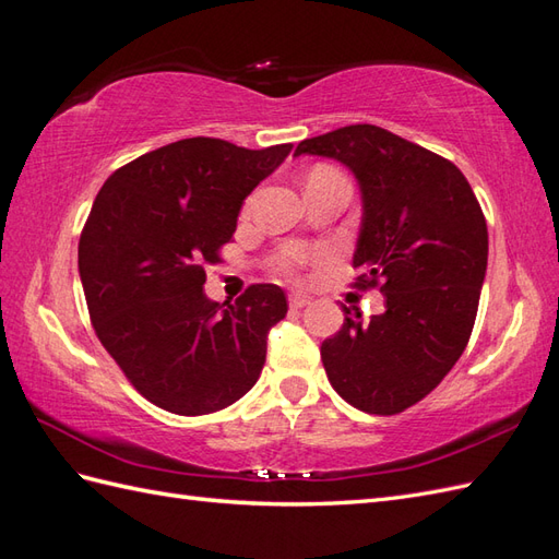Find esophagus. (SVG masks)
Segmentation results:
<instances>
[{"label":"esophagus","instance_id":"34e87169","mask_svg":"<svg viewBox=\"0 0 559 559\" xmlns=\"http://www.w3.org/2000/svg\"><path fill=\"white\" fill-rule=\"evenodd\" d=\"M308 304H311V299H308L306 294H299V292L289 294V306H292V308H304V306H308Z\"/></svg>","mask_w":559,"mask_h":559}]
</instances>
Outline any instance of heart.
<instances>
[{
	"instance_id": "obj_1",
	"label": "heart",
	"mask_w": 559,
	"mask_h": 559,
	"mask_svg": "<svg viewBox=\"0 0 559 559\" xmlns=\"http://www.w3.org/2000/svg\"><path fill=\"white\" fill-rule=\"evenodd\" d=\"M304 260V255L301 253H284L282 258H280V267L282 270H287V272H292L296 265H299Z\"/></svg>"
}]
</instances>
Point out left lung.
Returning <instances> with one entry per match:
<instances>
[{"mask_svg":"<svg viewBox=\"0 0 559 559\" xmlns=\"http://www.w3.org/2000/svg\"><path fill=\"white\" fill-rule=\"evenodd\" d=\"M346 165L364 201L354 287L380 289L384 313L342 306L320 346L328 380L358 412L394 416L438 388L466 349L488 267V227L450 159L373 123L306 139L294 155Z\"/></svg>","mask_w":559,"mask_h":559,"instance_id":"obj_1","label":"left lung"}]
</instances>
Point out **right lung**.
Returning a JSON list of instances; mask_svg holds the SVG:
<instances>
[{
	"instance_id": "add662e5",
	"label": "right lung",
	"mask_w": 559,
	"mask_h": 559,
	"mask_svg": "<svg viewBox=\"0 0 559 559\" xmlns=\"http://www.w3.org/2000/svg\"><path fill=\"white\" fill-rule=\"evenodd\" d=\"M289 153L292 143L248 151L195 135L119 167L95 198L79 241L91 322L121 373L165 412H219L260 378L287 296L251 284L219 306L203 284L243 198Z\"/></svg>"
}]
</instances>
